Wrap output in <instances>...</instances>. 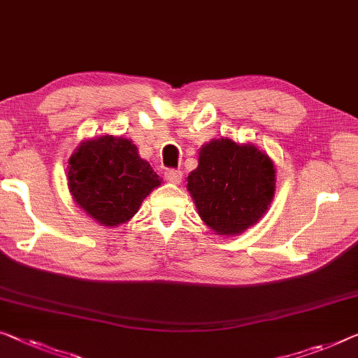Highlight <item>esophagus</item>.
Returning a JSON list of instances; mask_svg holds the SVG:
<instances>
[{"mask_svg":"<svg viewBox=\"0 0 358 358\" xmlns=\"http://www.w3.org/2000/svg\"><path fill=\"white\" fill-rule=\"evenodd\" d=\"M181 178H183V173H181L180 170H167V172H165V180H167L169 183L178 185Z\"/></svg>","mask_w":358,"mask_h":358,"instance_id":"obj_1","label":"esophagus"}]
</instances>
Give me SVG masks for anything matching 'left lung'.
Segmentation results:
<instances>
[{
	"label": "left lung",
	"mask_w": 358,
	"mask_h": 358,
	"mask_svg": "<svg viewBox=\"0 0 358 358\" xmlns=\"http://www.w3.org/2000/svg\"><path fill=\"white\" fill-rule=\"evenodd\" d=\"M186 180L201 220L218 236H236L268 210L276 169L257 146L218 138L202 145L197 169Z\"/></svg>",
	"instance_id": "8db88e82"
}]
</instances>
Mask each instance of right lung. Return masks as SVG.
<instances>
[{
  "label": "right lung",
  "mask_w": 358,
  "mask_h": 358,
  "mask_svg": "<svg viewBox=\"0 0 358 358\" xmlns=\"http://www.w3.org/2000/svg\"><path fill=\"white\" fill-rule=\"evenodd\" d=\"M162 178L124 136L103 135L80 143L67 165L69 193L106 228L127 223Z\"/></svg>",
  "instance_id": "right-lung-1"
}]
</instances>
